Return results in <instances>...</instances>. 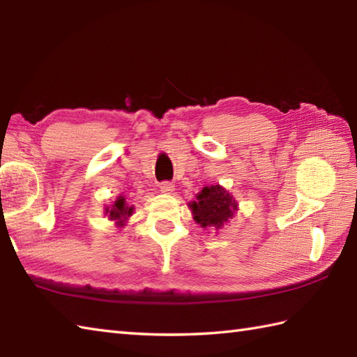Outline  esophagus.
<instances>
[{
  "instance_id": "esophagus-1",
  "label": "esophagus",
  "mask_w": 357,
  "mask_h": 357,
  "mask_svg": "<svg viewBox=\"0 0 357 357\" xmlns=\"http://www.w3.org/2000/svg\"><path fill=\"white\" fill-rule=\"evenodd\" d=\"M159 188H161V192L165 193V195H170L172 192H174V185L172 183H169V181H165V183L159 184Z\"/></svg>"
}]
</instances>
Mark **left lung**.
I'll return each instance as SVG.
<instances>
[{"label": "left lung", "mask_w": 357, "mask_h": 357, "mask_svg": "<svg viewBox=\"0 0 357 357\" xmlns=\"http://www.w3.org/2000/svg\"><path fill=\"white\" fill-rule=\"evenodd\" d=\"M196 224L202 229L219 230L238 213L239 206L230 192L222 185H207L196 195V199L188 202Z\"/></svg>", "instance_id": "obj_1"}]
</instances>
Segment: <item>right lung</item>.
Instances as JSON below:
<instances>
[{"mask_svg":"<svg viewBox=\"0 0 357 357\" xmlns=\"http://www.w3.org/2000/svg\"><path fill=\"white\" fill-rule=\"evenodd\" d=\"M133 206H128L124 196H118L116 201L105 207L104 215L109 218V221L115 222L116 227H124L128 221V218L133 215Z\"/></svg>","mask_w":357,"mask_h":357,"instance_id":"add662e5","label":"right lung"}]
</instances>
